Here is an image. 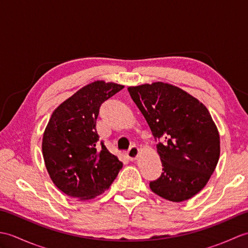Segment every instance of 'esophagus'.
<instances>
[{
    "label": "esophagus",
    "instance_id": "esophagus-1",
    "mask_svg": "<svg viewBox=\"0 0 248 248\" xmlns=\"http://www.w3.org/2000/svg\"><path fill=\"white\" fill-rule=\"evenodd\" d=\"M125 155H127V157L130 161H134V160L138 159L139 155H140V149L136 146H132L129 149V151H127Z\"/></svg>",
    "mask_w": 248,
    "mask_h": 248
}]
</instances>
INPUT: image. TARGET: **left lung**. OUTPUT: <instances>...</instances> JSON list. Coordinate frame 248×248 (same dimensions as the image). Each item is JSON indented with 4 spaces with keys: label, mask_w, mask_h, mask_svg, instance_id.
Instances as JSON below:
<instances>
[{
    "label": "left lung",
    "mask_w": 248,
    "mask_h": 248,
    "mask_svg": "<svg viewBox=\"0 0 248 248\" xmlns=\"http://www.w3.org/2000/svg\"><path fill=\"white\" fill-rule=\"evenodd\" d=\"M152 135L159 140L163 166L151 191L180 202L208 183L219 159V134L208 108L192 94L171 84L155 82L128 87Z\"/></svg>",
    "instance_id": "1"
}]
</instances>
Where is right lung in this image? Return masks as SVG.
<instances>
[{
  "instance_id": "1",
  "label": "right lung",
  "mask_w": 248,
  "mask_h": 248,
  "mask_svg": "<svg viewBox=\"0 0 248 248\" xmlns=\"http://www.w3.org/2000/svg\"><path fill=\"white\" fill-rule=\"evenodd\" d=\"M124 86L94 81L57 107L43 136V155L51 180L78 200L93 199L109 187L123 167L96 129L99 108Z\"/></svg>"
}]
</instances>
